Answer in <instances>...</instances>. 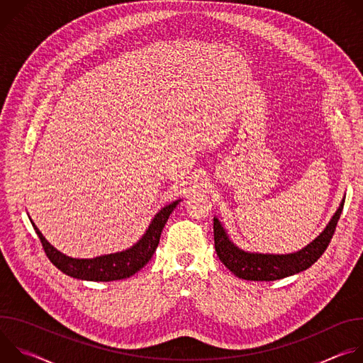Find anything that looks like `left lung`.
I'll use <instances>...</instances> for the list:
<instances>
[{"instance_id":"left-lung-1","label":"left lung","mask_w":363,"mask_h":363,"mask_svg":"<svg viewBox=\"0 0 363 363\" xmlns=\"http://www.w3.org/2000/svg\"><path fill=\"white\" fill-rule=\"evenodd\" d=\"M342 199L337 211L326 228L304 248L290 254L248 252L238 248L230 238L223 224L214 217V242L221 263L237 277L252 281H273L300 273L315 264L328 248L343 210Z\"/></svg>"}]
</instances>
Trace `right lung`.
Returning a JSON list of instances; mask_svg holds the SVG:
<instances>
[{"mask_svg":"<svg viewBox=\"0 0 363 363\" xmlns=\"http://www.w3.org/2000/svg\"><path fill=\"white\" fill-rule=\"evenodd\" d=\"M179 201L181 199L174 201L169 205L164 206V208L153 217L142 238L130 248L123 250L121 252L100 255L94 258H73L60 252L43 237L35 224L31 220L30 221L41 241V245L44 248L45 255L48 257V260L60 272L80 280L113 281L128 279L147 264V262L150 260L155 250H157L160 244L161 233L169 216L175 210V206L179 203Z\"/></svg>","mask_w":363,"mask_h":363,"instance_id":"obj_1","label":"right lung"}]
</instances>
